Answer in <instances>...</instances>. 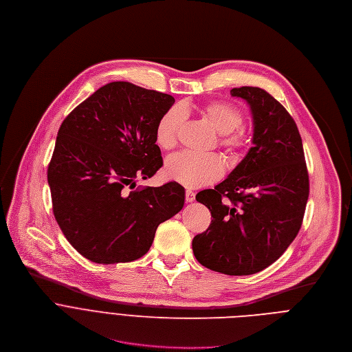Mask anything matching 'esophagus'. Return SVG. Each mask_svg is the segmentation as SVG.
Returning <instances> with one entry per match:
<instances>
[{
  "label": "esophagus",
  "mask_w": 352,
  "mask_h": 352,
  "mask_svg": "<svg viewBox=\"0 0 352 352\" xmlns=\"http://www.w3.org/2000/svg\"><path fill=\"white\" fill-rule=\"evenodd\" d=\"M194 199H195V194H194V191L187 190V191H186V201H187V202H192Z\"/></svg>",
  "instance_id": "1"
}]
</instances>
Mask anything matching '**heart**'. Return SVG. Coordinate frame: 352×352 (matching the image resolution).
Masks as SVG:
<instances>
[{
	"label": "heart",
	"instance_id": "b5f03b06",
	"mask_svg": "<svg viewBox=\"0 0 352 352\" xmlns=\"http://www.w3.org/2000/svg\"><path fill=\"white\" fill-rule=\"evenodd\" d=\"M201 116L221 135V146L233 158H237L247 146V137L237 129L243 120L241 111L233 104L215 101L199 109ZM184 122V112L175 107L166 111L157 123L155 142L162 150H172L177 144L180 129ZM223 162L215 155L197 157L182 153L168 158L165 175L188 188L201 187L218 180L223 175Z\"/></svg>",
	"mask_w": 352,
	"mask_h": 352
}]
</instances>
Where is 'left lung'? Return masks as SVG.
<instances>
[{
  "mask_svg": "<svg viewBox=\"0 0 352 352\" xmlns=\"http://www.w3.org/2000/svg\"><path fill=\"white\" fill-rule=\"evenodd\" d=\"M250 107L252 147L195 199L212 215L192 240L197 261L219 273L247 276L277 261L300 232L309 194L302 140L286 108L259 87H234Z\"/></svg>",
  "mask_w": 352,
  "mask_h": 352,
  "instance_id": "1",
  "label": "left lung"
}]
</instances>
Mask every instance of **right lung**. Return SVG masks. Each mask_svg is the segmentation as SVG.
<instances>
[{
  "label": "right lung",
  "instance_id": "right-lung-1",
  "mask_svg": "<svg viewBox=\"0 0 352 352\" xmlns=\"http://www.w3.org/2000/svg\"><path fill=\"white\" fill-rule=\"evenodd\" d=\"M173 102L169 94L113 82L62 122L47 172L54 217L89 261L142 258L157 228L182 210L179 183L131 190L162 166L155 129Z\"/></svg>",
  "mask_w": 352,
  "mask_h": 352
}]
</instances>
